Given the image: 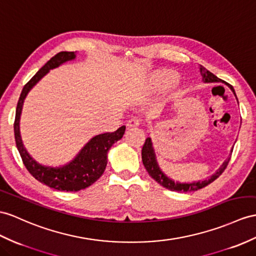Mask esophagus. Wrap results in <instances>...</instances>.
<instances>
[{"instance_id": "34e87169", "label": "esophagus", "mask_w": 256, "mask_h": 256, "mask_svg": "<svg viewBox=\"0 0 256 256\" xmlns=\"http://www.w3.org/2000/svg\"><path fill=\"white\" fill-rule=\"evenodd\" d=\"M140 124V120H138V118H132V120H129L128 122H127V129H134V128H136L139 127Z\"/></svg>"}]
</instances>
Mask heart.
I'll return each mask as SVG.
<instances>
[{
  "label": "heart",
  "mask_w": 256,
  "mask_h": 256,
  "mask_svg": "<svg viewBox=\"0 0 256 256\" xmlns=\"http://www.w3.org/2000/svg\"><path fill=\"white\" fill-rule=\"evenodd\" d=\"M177 79V74L172 70H160L150 74V77L144 82L146 91L150 93H155L160 91H164L175 82Z\"/></svg>",
  "instance_id": "b5f03b06"
}]
</instances>
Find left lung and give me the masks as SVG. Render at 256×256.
I'll return each mask as SVG.
<instances>
[{
    "label": "left lung",
    "instance_id": "obj_1",
    "mask_svg": "<svg viewBox=\"0 0 256 256\" xmlns=\"http://www.w3.org/2000/svg\"><path fill=\"white\" fill-rule=\"evenodd\" d=\"M198 68H200L202 80L204 81V82H220V81H222V79L217 78L214 74H212L210 72H208L206 68H204L202 65H200V67H198ZM222 82H224V81H222ZM224 84H226L229 86V88L232 89V91L234 92V94L236 96V92H234V89L232 88V86H230L227 82H224ZM229 160H230V158L224 162L220 170H218L214 174V175H212L208 179L202 180V182H191V184H182V182H174L172 179L168 178L165 175V174L160 170L158 160H156V156H155V152H154V148H153V146H152L151 138H148L146 140L144 146H143V148H142V162H143V165H144V167H146V172H148V175L151 176L158 184H160V186H163L164 188H166L168 190H172V191H178V192L196 191V190H200V189L204 188V186H208L210 184L213 182L214 180H216L218 177L222 175L224 170H225L227 168Z\"/></svg>",
    "mask_w": 256,
    "mask_h": 256
}]
</instances>
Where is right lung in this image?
Here are the masks:
<instances>
[{"mask_svg": "<svg viewBox=\"0 0 256 256\" xmlns=\"http://www.w3.org/2000/svg\"><path fill=\"white\" fill-rule=\"evenodd\" d=\"M74 58H76L74 52L58 53L24 84L17 103L14 122L16 146L20 154L24 165L38 182L60 191H79L94 184L103 175L105 167H106L108 150L115 142L122 138L124 130H126V126H122L114 132H106L93 136L80 150L76 158L68 164L60 167L41 165L30 156L22 144L20 132V120L24 98H26L28 92L32 89V86L43 76H46L50 70L58 67L67 60H74Z\"/></svg>", "mask_w": 256, "mask_h": 256, "instance_id": "right-lung-1", "label": "right lung"}]
</instances>
